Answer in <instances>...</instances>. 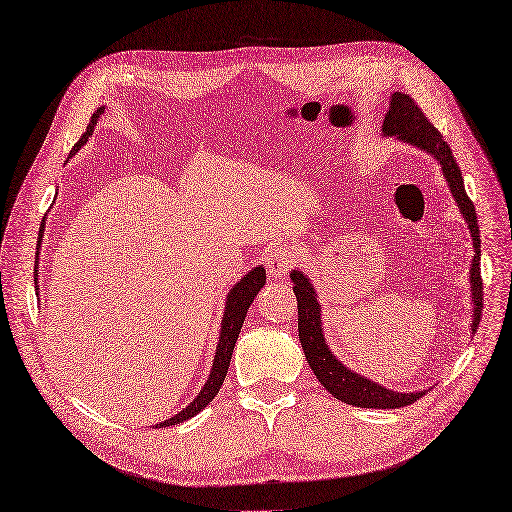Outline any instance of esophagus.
I'll use <instances>...</instances> for the list:
<instances>
[{"label":"esophagus","mask_w":512,"mask_h":512,"mask_svg":"<svg viewBox=\"0 0 512 512\" xmlns=\"http://www.w3.org/2000/svg\"><path fill=\"white\" fill-rule=\"evenodd\" d=\"M298 262L300 252L294 246H277L266 258V269L271 277H285L291 269H296Z\"/></svg>","instance_id":"esophagus-1"}]
</instances>
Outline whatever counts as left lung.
Here are the masks:
<instances>
[{
  "mask_svg": "<svg viewBox=\"0 0 512 512\" xmlns=\"http://www.w3.org/2000/svg\"><path fill=\"white\" fill-rule=\"evenodd\" d=\"M383 133L385 135H398L406 143L417 145V148L433 154L437 162L442 164L444 177L450 185V191L454 200L458 202V208L469 223L471 235H473V269H471V285H473V302H475V321L473 331H477L481 321V300H483V283H481V269H479V227H477V214L471 198L467 196L465 185H462L460 168L452 156V150L448 141L437 131L425 112L419 108V104L412 100L408 93H394L392 104H389L387 116L383 120ZM291 281H294V294L298 298V331L302 350L306 354V360L310 369L314 371L316 379L323 383V387L331 396L342 400L352 406L360 408H400L417 402L425 392L417 394H398L387 389L383 385H377L369 379H364L350 369H346L342 362L335 360V356L329 352L325 337L321 331V308L314 298V289L310 281L300 273H291Z\"/></svg>",
  "mask_w": 512,
  "mask_h": 512,
  "instance_id": "obj_1",
  "label": "left lung"
}]
</instances>
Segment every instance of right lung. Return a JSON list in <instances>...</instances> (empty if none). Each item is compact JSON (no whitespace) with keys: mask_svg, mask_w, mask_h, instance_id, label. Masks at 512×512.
<instances>
[{"mask_svg":"<svg viewBox=\"0 0 512 512\" xmlns=\"http://www.w3.org/2000/svg\"><path fill=\"white\" fill-rule=\"evenodd\" d=\"M100 114H102V108L97 110V112H93L89 125H87V131L81 135V139L75 145H72L70 156L77 154L81 145L87 143L89 135L93 133V125L97 123V118H100ZM35 279H37V273H35ZM264 281H266L264 269H262V266H256L254 271H250L246 277H243L231 289V294L227 296V310H225V316H223V329H221V337H218V348H216V356H214V364H212V373H210L204 389H202L200 396L196 400H193L187 408H183L179 412V415H175L173 419L160 423V427H170V425H175V423H183V421L191 419L193 415H198V412L208 402H212V398L218 394V389H221V385H223V381L227 377L231 354H233L235 342H237V337H239L243 319H246L248 308L254 302V298H256V294L260 291V287L264 285ZM35 285H37V281H35Z\"/></svg>","mask_w":512,"mask_h":512,"instance_id":"add662e5","label":"right lung"}]
</instances>
